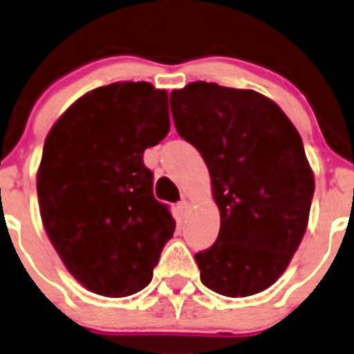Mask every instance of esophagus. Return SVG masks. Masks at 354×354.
Segmentation results:
<instances>
[{
	"label": "esophagus",
	"instance_id": "obj_1",
	"mask_svg": "<svg viewBox=\"0 0 354 354\" xmlns=\"http://www.w3.org/2000/svg\"><path fill=\"white\" fill-rule=\"evenodd\" d=\"M188 209H190V202H188L187 198H183V201L178 202V211H180V214H181V216L187 214Z\"/></svg>",
	"mask_w": 354,
	"mask_h": 354
}]
</instances>
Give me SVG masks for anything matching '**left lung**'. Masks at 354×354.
<instances>
[{
  "label": "left lung",
  "instance_id": "1",
  "mask_svg": "<svg viewBox=\"0 0 354 354\" xmlns=\"http://www.w3.org/2000/svg\"><path fill=\"white\" fill-rule=\"evenodd\" d=\"M178 135L201 152L221 226L195 254L205 287L226 297L263 292L303 240L315 176L303 140L273 100L252 90L190 82L171 93Z\"/></svg>",
  "mask_w": 354,
  "mask_h": 354
}]
</instances>
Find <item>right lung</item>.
I'll return each mask as SVG.
<instances>
[{
  "instance_id": "obj_1",
  "label": "right lung",
  "mask_w": 354,
  "mask_h": 354,
  "mask_svg": "<svg viewBox=\"0 0 354 354\" xmlns=\"http://www.w3.org/2000/svg\"><path fill=\"white\" fill-rule=\"evenodd\" d=\"M169 133L166 90L122 81L82 95L48 133L37 198L48 239L95 294L145 289L176 221L153 197L143 152Z\"/></svg>"
}]
</instances>
